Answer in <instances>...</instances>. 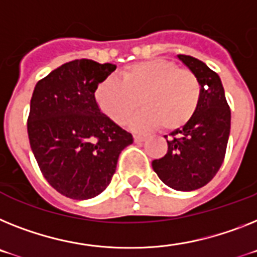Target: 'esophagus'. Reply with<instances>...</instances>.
I'll return each instance as SVG.
<instances>
[{"instance_id":"34e87169","label":"esophagus","mask_w":257,"mask_h":257,"mask_svg":"<svg viewBox=\"0 0 257 257\" xmlns=\"http://www.w3.org/2000/svg\"><path fill=\"white\" fill-rule=\"evenodd\" d=\"M145 140H146L145 136H140V135H136L135 136V141L139 142V144H140V142H144V141H145Z\"/></svg>"}]
</instances>
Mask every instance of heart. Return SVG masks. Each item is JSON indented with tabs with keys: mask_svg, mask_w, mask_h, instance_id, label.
Masks as SVG:
<instances>
[{
	"mask_svg": "<svg viewBox=\"0 0 257 257\" xmlns=\"http://www.w3.org/2000/svg\"><path fill=\"white\" fill-rule=\"evenodd\" d=\"M201 95L197 75L165 59L133 64L122 70L121 79L107 77L95 88L99 108L117 124L128 121L141 102L145 108L131 122L139 131L182 128L195 116Z\"/></svg>",
	"mask_w": 257,
	"mask_h": 257,
	"instance_id": "b5f03b06",
	"label": "heart"
}]
</instances>
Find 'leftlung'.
<instances>
[{
	"instance_id": "obj_1",
	"label": "left lung",
	"mask_w": 257,
	"mask_h": 257,
	"mask_svg": "<svg viewBox=\"0 0 257 257\" xmlns=\"http://www.w3.org/2000/svg\"><path fill=\"white\" fill-rule=\"evenodd\" d=\"M178 59L201 82V102L195 116L171 132L167 153L152 166L170 188L195 191L214 178L225 159L231 112L217 73L192 56L178 55Z\"/></svg>"
}]
</instances>
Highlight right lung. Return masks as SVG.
<instances>
[{"mask_svg": "<svg viewBox=\"0 0 257 257\" xmlns=\"http://www.w3.org/2000/svg\"><path fill=\"white\" fill-rule=\"evenodd\" d=\"M116 65L87 59L66 62L36 83L27 120L30 145L47 182L61 195L87 200L111 183L132 135L107 115L95 88Z\"/></svg>", "mask_w": 257, "mask_h": 257, "instance_id": "obj_1", "label": "right lung"}]
</instances>
